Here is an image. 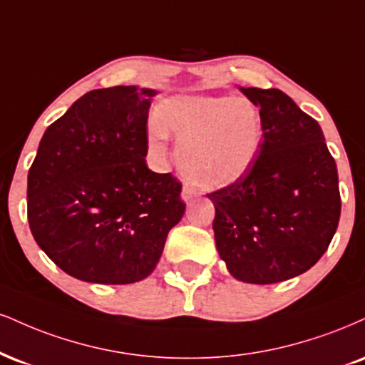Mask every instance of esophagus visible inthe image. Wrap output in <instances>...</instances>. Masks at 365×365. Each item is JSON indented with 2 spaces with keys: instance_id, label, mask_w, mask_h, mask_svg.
I'll return each instance as SVG.
<instances>
[{
  "instance_id": "1",
  "label": "esophagus",
  "mask_w": 365,
  "mask_h": 365,
  "mask_svg": "<svg viewBox=\"0 0 365 365\" xmlns=\"http://www.w3.org/2000/svg\"><path fill=\"white\" fill-rule=\"evenodd\" d=\"M194 197H197L195 188H192L190 185H187V183H185V185H183V188H182V199L188 202V200L194 199Z\"/></svg>"
}]
</instances>
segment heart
<instances>
[{
  "instance_id": "1",
  "label": "heart",
  "mask_w": 365,
  "mask_h": 365,
  "mask_svg": "<svg viewBox=\"0 0 365 365\" xmlns=\"http://www.w3.org/2000/svg\"><path fill=\"white\" fill-rule=\"evenodd\" d=\"M149 143L161 151L175 135L182 173L205 190L232 185L257 160L263 140L260 110L247 98L188 95L165 100Z\"/></svg>"
}]
</instances>
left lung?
Listing matches in <instances>:
<instances>
[{
	"instance_id": "1",
	"label": "left lung",
	"mask_w": 365,
	"mask_h": 365,
	"mask_svg": "<svg viewBox=\"0 0 365 365\" xmlns=\"http://www.w3.org/2000/svg\"><path fill=\"white\" fill-rule=\"evenodd\" d=\"M260 108L257 160L230 187L207 194L219 257L235 279L275 284L309 270L340 219L336 163L322 127L284 91L241 88Z\"/></svg>"
}]
</instances>
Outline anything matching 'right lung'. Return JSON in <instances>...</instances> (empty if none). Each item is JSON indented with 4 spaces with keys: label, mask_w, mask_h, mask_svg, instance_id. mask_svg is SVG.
Returning a JSON list of instances; mask_svg holds the SVG:
<instances>
[{
    "label": "right lung",
    "mask_w": 365,
    "mask_h": 365,
    "mask_svg": "<svg viewBox=\"0 0 365 365\" xmlns=\"http://www.w3.org/2000/svg\"><path fill=\"white\" fill-rule=\"evenodd\" d=\"M151 88L88 91L47 127L29 170V225L74 279H146L185 212L182 183L148 168Z\"/></svg>",
    "instance_id": "right-lung-1"
}]
</instances>
